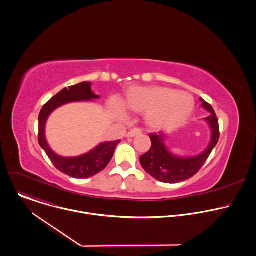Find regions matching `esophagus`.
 Here are the masks:
<instances>
[{
  "mask_svg": "<svg viewBox=\"0 0 256 256\" xmlns=\"http://www.w3.org/2000/svg\"><path fill=\"white\" fill-rule=\"evenodd\" d=\"M142 134L140 128H134L128 132V138H134L136 136H138Z\"/></svg>",
  "mask_w": 256,
  "mask_h": 256,
  "instance_id": "34e87169",
  "label": "esophagus"
}]
</instances>
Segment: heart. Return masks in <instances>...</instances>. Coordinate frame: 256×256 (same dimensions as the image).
Masks as SVG:
<instances>
[{"mask_svg": "<svg viewBox=\"0 0 256 256\" xmlns=\"http://www.w3.org/2000/svg\"><path fill=\"white\" fill-rule=\"evenodd\" d=\"M112 105L116 110H122L118 102H114ZM124 105L128 112L147 114L151 126L169 128L177 126L190 116L194 99L186 92L170 88H132L124 100Z\"/></svg>", "mask_w": 256, "mask_h": 256, "instance_id": "b5f03b06", "label": "heart"}]
</instances>
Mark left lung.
<instances>
[{
	"label": "left lung",
	"instance_id": "8db88e82",
	"mask_svg": "<svg viewBox=\"0 0 256 256\" xmlns=\"http://www.w3.org/2000/svg\"><path fill=\"white\" fill-rule=\"evenodd\" d=\"M202 106L206 108L210 114L206 118L212 130V138L208 148L198 156L181 158L172 155L165 147L163 132L150 134L152 146L150 150L140 157V162L144 171L153 176L155 179L165 184H178L188 180L196 175L204 162L208 160L212 149L220 138L218 122L210 104L200 98Z\"/></svg>",
	"mask_w": 256,
	"mask_h": 256
}]
</instances>
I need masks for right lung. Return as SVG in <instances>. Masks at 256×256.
Wrapping results in <instances>:
<instances>
[{"instance_id":"add662e5","label":"right lung","mask_w":256,"mask_h":256,"mask_svg":"<svg viewBox=\"0 0 256 256\" xmlns=\"http://www.w3.org/2000/svg\"><path fill=\"white\" fill-rule=\"evenodd\" d=\"M99 98L91 90V83L82 82L68 88L62 89L56 95H54L50 101H48L42 108L38 116V142L40 147L44 150L48 158L54 167L60 172L74 178H89L102 171L108 163L110 162L116 146L120 142V140L100 144L98 147L89 153L79 156L66 158L56 155L46 142L44 134L46 122L50 114L56 108L75 101H87Z\"/></svg>"}]
</instances>
